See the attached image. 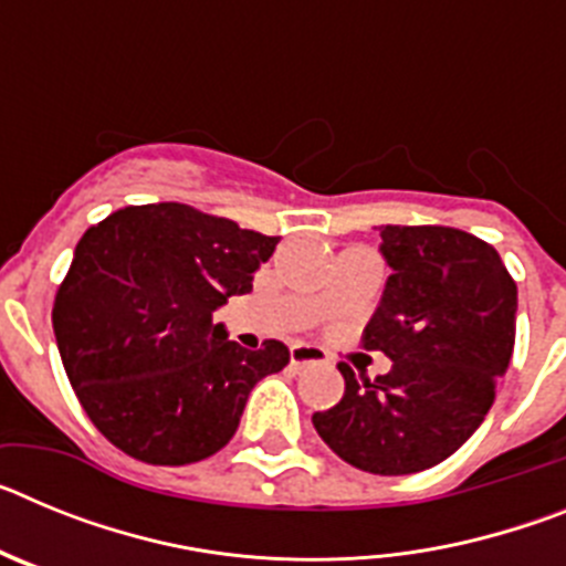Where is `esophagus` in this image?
<instances>
[{
    "instance_id": "34e87169",
    "label": "esophagus",
    "mask_w": 566,
    "mask_h": 566,
    "mask_svg": "<svg viewBox=\"0 0 566 566\" xmlns=\"http://www.w3.org/2000/svg\"><path fill=\"white\" fill-rule=\"evenodd\" d=\"M326 363V354L319 352L317 345H294L292 348V365L294 368H306V365Z\"/></svg>"
}]
</instances>
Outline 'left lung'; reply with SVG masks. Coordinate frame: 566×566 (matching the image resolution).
Masks as SVG:
<instances>
[{
    "label": "left lung",
    "instance_id": "obj_1",
    "mask_svg": "<svg viewBox=\"0 0 566 566\" xmlns=\"http://www.w3.org/2000/svg\"><path fill=\"white\" fill-rule=\"evenodd\" d=\"M379 238L394 274L363 348L391 357V371L359 384L339 363L343 399L312 422L354 468L402 476L444 462L488 417L516 343V280L462 229L379 227Z\"/></svg>",
    "mask_w": 566,
    "mask_h": 566
}]
</instances>
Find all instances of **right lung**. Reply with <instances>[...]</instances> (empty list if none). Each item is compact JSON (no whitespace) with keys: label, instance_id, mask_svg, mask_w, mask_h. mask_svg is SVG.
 <instances>
[{"label":"right lung","instance_id":"add662e5","mask_svg":"<svg viewBox=\"0 0 566 566\" xmlns=\"http://www.w3.org/2000/svg\"><path fill=\"white\" fill-rule=\"evenodd\" d=\"M280 238L187 203L124 207L90 227L53 303V332L90 422L147 464H192L234 437L249 391L289 348L247 352L212 312L252 292Z\"/></svg>","mask_w":566,"mask_h":566}]
</instances>
